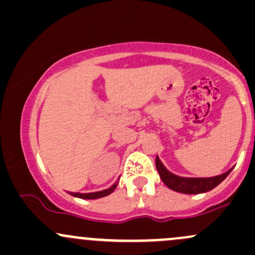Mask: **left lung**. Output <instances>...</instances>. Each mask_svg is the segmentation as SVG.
I'll list each match as a JSON object with an SVG mask.
<instances>
[{
    "label": "left lung",
    "instance_id": "8db88e82",
    "mask_svg": "<svg viewBox=\"0 0 255 255\" xmlns=\"http://www.w3.org/2000/svg\"><path fill=\"white\" fill-rule=\"evenodd\" d=\"M155 166L159 172L160 179L163 182L168 186L172 191L187 194H197V193H204L208 191L213 190L220 182H223L226 179L227 175L231 172L232 169L229 171L224 172V174L218 175V176L213 177H181L177 175L172 174L163 165L159 158L157 157L155 159Z\"/></svg>",
    "mask_w": 255,
    "mask_h": 255
}]
</instances>
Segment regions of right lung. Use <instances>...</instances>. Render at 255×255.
Segmentation results:
<instances>
[{
	"label": "right lung",
	"mask_w": 255,
	"mask_h": 255,
	"mask_svg": "<svg viewBox=\"0 0 255 255\" xmlns=\"http://www.w3.org/2000/svg\"><path fill=\"white\" fill-rule=\"evenodd\" d=\"M118 186V183H114L111 188H107V190L100 191V192H92V193H74L70 192V194L74 197H78V198H84V199H96V198H101V197L108 196L116 190V187Z\"/></svg>",
	"instance_id": "obj_1"
}]
</instances>
